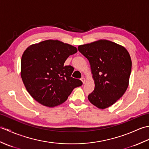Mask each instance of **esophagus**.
<instances>
[{"label":"esophagus","instance_id":"34e87169","mask_svg":"<svg viewBox=\"0 0 149 149\" xmlns=\"http://www.w3.org/2000/svg\"><path fill=\"white\" fill-rule=\"evenodd\" d=\"M81 80L82 81V82H83V84H84L85 81H86V79H85V78H84V77H82Z\"/></svg>","mask_w":149,"mask_h":149}]
</instances>
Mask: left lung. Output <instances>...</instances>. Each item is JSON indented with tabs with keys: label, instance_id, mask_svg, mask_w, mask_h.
<instances>
[{
	"label": "left lung",
	"instance_id": "1",
	"mask_svg": "<svg viewBox=\"0 0 149 149\" xmlns=\"http://www.w3.org/2000/svg\"><path fill=\"white\" fill-rule=\"evenodd\" d=\"M78 50L89 61L95 81L88 100L99 109L112 106L129 86L132 62L128 51L106 40L79 45Z\"/></svg>",
	"mask_w": 149,
	"mask_h": 149
}]
</instances>
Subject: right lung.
<instances>
[{
	"instance_id": "add662e5",
	"label": "right lung",
	"mask_w": 149,
	"mask_h": 149,
	"mask_svg": "<svg viewBox=\"0 0 149 149\" xmlns=\"http://www.w3.org/2000/svg\"><path fill=\"white\" fill-rule=\"evenodd\" d=\"M76 47L58 40H45L29 46L21 59V77L26 90L38 102L54 107L67 100L82 81L71 77L72 66H65Z\"/></svg>"
}]
</instances>
